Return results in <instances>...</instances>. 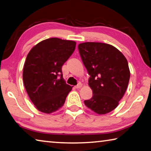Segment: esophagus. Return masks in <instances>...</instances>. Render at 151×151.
<instances>
[{"label": "esophagus", "instance_id": "esophagus-1", "mask_svg": "<svg viewBox=\"0 0 151 151\" xmlns=\"http://www.w3.org/2000/svg\"><path fill=\"white\" fill-rule=\"evenodd\" d=\"M81 87H82V84H81V83H78V84L77 85V86H75V88H77V89H79V88H81Z\"/></svg>", "mask_w": 151, "mask_h": 151}]
</instances>
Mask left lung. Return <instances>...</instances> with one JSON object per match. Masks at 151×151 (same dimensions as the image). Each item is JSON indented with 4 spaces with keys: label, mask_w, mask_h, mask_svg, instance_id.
I'll return each instance as SVG.
<instances>
[{
    "label": "left lung",
    "mask_w": 151,
    "mask_h": 151,
    "mask_svg": "<svg viewBox=\"0 0 151 151\" xmlns=\"http://www.w3.org/2000/svg\"><path fill=\"white\" fill-rule=\"evenodd\" d=\"M78 49L93 92L85 105L98 114L109 113L117 107L128 87L130 73L127 59L107 43L86 42L79 44Z\"/></svg>",
    "instance_id": "8db88e82"
}]
</instances>
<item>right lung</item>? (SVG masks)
Listing matches in <instances>:
<instances>
[{
    "mask_svg": "<svg viewBox=\"0 0 151 151\" xmlns=\"http://www.w3.org/2000/svg\"><path fill=\"white\" fill-rule=\"evenodd\" d=\"M76 43L49 38L35 45L24 62L23 80L31 102L41 112L51 114L62 107L72 89L63 78L61 68L72 55Z\"/></svg>",
    "mask_w": 151,
    "mask_h": 151,
    "instance_id": "obj_1",
    "label": "right lung"
}]
</instances>
